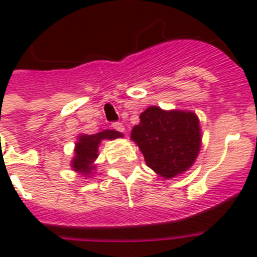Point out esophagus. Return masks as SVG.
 Listing matches in <instances>:
<instances>
[{
  "label": "esophagus",
  "mask_w": 257,
  "mask_h": 257,
  "mask_svg": "<svg viewBox=\"0 0 257 257\" xmlns=\"http://www.w3.org/2000/svg\"><path fill=\"white\" fill-rule=\"evenodd\" d=\"M112 128H113V129H116V131H118V132H125L124 125L121 124V122H113V124H112Z\"/></svg>",
  "instance_id": "34e87169"
}]
</instances>
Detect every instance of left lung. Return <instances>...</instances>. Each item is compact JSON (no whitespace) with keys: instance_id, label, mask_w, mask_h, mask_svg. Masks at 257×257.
Returning <instances> with one entry per match:
<instances>
[{"instance_id":"8db88e82","label":"left lung","mask_w":257,"mask_h":257,"mask_svg":"<svg viewBox=\"0 0 257 257\" xmlns=\"http://www.w3.org/2000/svg\"><path fill=\"white\" fill-rule=\"evenodd\" d=\"M131 139L149 168L164 179H173L191 168L199 156V117L191 110H164L152 105L140 114Z\"/></svg>"}]
</instances>
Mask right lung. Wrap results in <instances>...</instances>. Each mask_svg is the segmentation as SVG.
I'll return each mask as SVG.
<instances>
[{
	"label": "right lung",
	"mask_w": 257,
	"mask_h": 257,
	"mask_svg": "<svg viewBox=\"0 0 257 257\" xmlns=\"http://www.w3.org/2000/svg\"><path fill=\"white\" fill-rule=\"evenodd\" d=\"M124 135L113 129H106L96 135H78L76 147H74L73 160L70 167L74 172L90 177L94 173V161L98 157V147L102 140H114Z\"/></svg>",
	"instance_id": "right-lung-1"
}]
</instances>
